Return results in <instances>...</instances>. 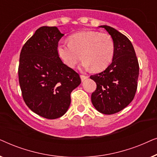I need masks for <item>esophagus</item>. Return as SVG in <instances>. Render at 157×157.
Listing matches in <instances>:
<instances>
[{
  "label": "esophagus",
  "mask_w": 157,
  "mask_h": 157,
  "mask_svg": "<svg viewBox=\"0 0 157 157\" xmlns=\"http://www.w3.org/2000/svg\"><path fill=\"white\" fill-rule=\"evenodd\" d=\"M89 78V76H84V75H81V81H83L86 79H87Z\"/></svg>",
  "instance_id": "esophagus-1"
}]
</instances>
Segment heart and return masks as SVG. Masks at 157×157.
Listing matches in <instances>:
<instances>
[{
	"label": "heart",
	"mask_w": 157,
	"mask_h": 157,
	"mask_svg": "<svg viewBox=\"0 0 157 157\" xmlns=\"http://www.w3.org/2000/svg\"><path fill=\"white\" fill-rule=\"evenodd\" d=\"M57 53L62 61L69 67H74L80 61L81 67L101 71L112 61L114 54V44L108 34L98 31H83L73 34L69 43L59 41Z\"/></svg>",
	"instance_id": "1"
}]
</instances>
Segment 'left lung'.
<instances>
[{
	"label": "left lung",
	"mask_w": 157,
	"mask_h": 157,
	"mask_svg": "<svg viewBox=\"0 0 157 157\" xmlns=\"http://www.w3.org/2000/svg\"><path fill=\"white\" fill-rule=\"evenodd\" d=\"M110 34L114 54L104 71L90 78L96 83L91 102L100 113L113 114L121 111L134 99L137 89L139 67L133 45L128 38L109 25H100Z\"/></svg>",
	"instance_id": "left-lung-1"
}]
</instances>
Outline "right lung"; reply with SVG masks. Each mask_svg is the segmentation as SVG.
Masks as SVG:
<instances>
[{
    "mask_svg": "<svg viewBox=\"0 0 157 157\" xmlns=\"http://www.w3.org/2000/svg\"><path fill=\"white\" fill-rule=\"evenodd\" d=\"M63 35L56 26L40 27L20 54L18 79L23 100L32 111L48 119L65 114L71 104V93L81 83L79 75L57 53V45Z\"/></svg>",
    "mask_w": 157,
    "mask_h": 157,
    "instance_id": "1",
    "label": "right lung"
}]
</instances>
